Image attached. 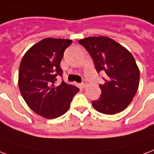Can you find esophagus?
<instances>
[{"label": "esophagus", "mask_w": 154, "mask_h": 154, "mask_svg": "<svg viewBox=\"0 0 154 154\" xmlns=\"http://www.w3.org/2000/svg\"><path fill=\"white\" fill-rule=\"evenodd\" d=\"M86 85H87V82H86L85 79H83L82 83H81V86H82L83 88H85Z\"/></svg>", "instance_id": "obj_1"}]
</instances>
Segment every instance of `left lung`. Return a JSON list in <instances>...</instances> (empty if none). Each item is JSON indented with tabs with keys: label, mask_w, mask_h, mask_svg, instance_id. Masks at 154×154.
<instances>
[{
	"label": "left lung",
	"mask_w": 154,
	"mask_h": 154,
	"mask_svg": "<svg viewBox=\"0 0 154 154\" xmlns=\"http://www.w3.org/2000/svg\"><path fill=\"white\" fill-rule=\"evenodd\" d=\"M78 42L92 57L97 72L107 75L105 82L100 85L101 95L93 101V107L105 114H115L125 109L139 85V69L134 56L109 37H87Z\"/></svg>",
	"instance_id": "left-lung-1"
}]
</instances>
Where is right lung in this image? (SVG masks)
Instances as JSON below:
<instances>
[{
    "label": "right lung",
    "mask_w": 154,
    "mask_h": 154,
    "mask_svg": "<svg viewBox=\"0 0 154 154\" xmlns=\"http://www.w3.org/2000/svg\"><path fill=\"white\" fill-rule=\"evenodd\" d=\"M71 40L45 38L24 54L19 69L18 85L27 105L45 119H55L67 112L76 93V86L62 81L55 85L65 49Z\"/></svg>",
    "instance_id": "right-lung-1"
}]
</instances>
